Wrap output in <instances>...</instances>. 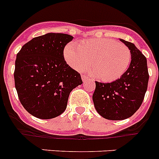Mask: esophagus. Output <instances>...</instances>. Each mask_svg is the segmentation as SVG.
I'll list each match as a JSON object with an SVG mask.
<instances>
[{
  "mask_svg": "<svg viewBox=\"0 0 159 159\" xmlns=\"http://www.w3.org/2000/svg\"><path fill=\"white\" fill-rule=\"evenodd\" d=\"M82 80L84 81V82H87V81H89V80H92L91 79L89 78V77H88L87 75H82Z\"/></svg>",
  "mask_w": 159,
  "mask_h": 159,
  "instance_id": "esophagus-1",
  "label": "esophagus"
}]
</instances>
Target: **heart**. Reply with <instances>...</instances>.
Returning a JSON list of instances; mask_svg holds the SVG:
<instances>
[{
  "label": "heart",
  "instance_id": "1",
  "mask_svg": "<svg viewBox=\"0 0 159 159\" xmlns=\"http://www.w3.org/2000/svg\"><path fill=\"white\" fill-rule=\"evenodd\" d=\"M64 58L72 68L84 71L90 65L89 74L103 82H112L124 74L131 61V52L124 43L107 38L83 40L78 46L68 43Z\"/></svg>",
  "mask_w": 159,
  "mask_h": 159
}]
</instances>
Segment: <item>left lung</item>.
Segmentation results:
<instances>
[{"label": "left lung", "mask_w": 159, "mask_h": 159, "mask_svg": "<svg viewBox=\"0 0 159 159\" xmlns=\"http://www.w3.org/2000/svg\"><path fill=\"white\" fill-rule=\"evenodd\" d=\"M120 40L131 52L128 69L111 83L95 81L92 95L97 112L109 120H123L133 116L143 103L148 85L147 58L134 43Z\"/></svg>", "instance_id": "obj_1"}]
</instances>
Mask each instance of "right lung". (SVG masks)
Returning a JSON list of instances; mask_svg holds the SVG:
<instances>
[{
  "mask_svg": "<svg viewBox=\"0 0 159 159\" xmlns=\"http://www.w3.org/2000/svg\"><path fill=\"white\" fill-rule=\"evenodd\" d=\"M73 36L47 33L26 43L16 55L15 87L20 103L41 119L65 111L70 92L83 84L80 74L64 60V49Z\"/></svg>",
  "mask_w": 159,
  "mask_h": 159,
  "instance_id": "add662e5",
  "label": "right lung"
}]
</instances>
